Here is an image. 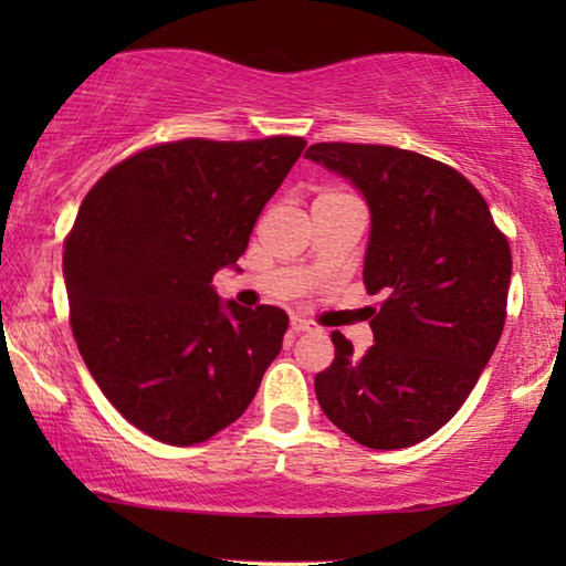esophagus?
<instances>
[{"instance_id": "1", "label": "esophagus", "mask_w": 566, "mask_h": 566, "mask_svg": "<svg viewBox=\"0 0 566 566\" xmlns=\"http://www.w3.org/2000/svg\"><path fill=\"white\" fill-rule=\"evenodd\" d=\"M291 329L298 335V332H314L316 327L308 319H304V316H291Z\"/></svg>"}]
</instances>
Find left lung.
Returning <instances> with one entry per match:
<instances>
[{"mask_svg": "<svg viewBox=\"0 0 566 566\" xmlns=\"http://www.w3.org/2000/svg\"><path fill=\"white\" fill-rule=\"evenodd\" d=\"M306 159L350 180L370 211L363 258L374 345L314 378L332 424L366 448L420 443L459 412L505 327L513 258L490 206L455 169L374 144H314Z\"/></svg>", "mask_w": 566, "mask_h": 566, "instance_id": "8db88e82", "label": "left lung"}]
</instances>
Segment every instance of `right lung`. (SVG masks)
<instances>
[{"label": "right lung", "mask_w": 566, "mask_h": 566, "mask_svg": "<svg viewBox=\"0 0 566 566\" xmlns=\"http://www.w3.org/2000/svg\"><path fill=\"white\" fill-rule=\"evenodd\" d=\"M306 142H185L138 151L97 180L64 244L72 332L111 405L169 446L203 443L250 407L289 314L223 304L254 221ZM239 270V268H237Z\"/></svg>", "instance_id": "right-lung-1"}]
</instances>
